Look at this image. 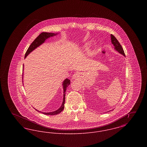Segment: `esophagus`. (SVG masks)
<instances>
[{
    "label": "esophagus",
    "mask_w": 147,
    "mask_h": 147,
    "mask_svg": "<svg viewBox=\"0 0 147 147\" xmlns=\"http://www.w3.org/2000/svg\"><path fill=\"white\" fill-rule=\"evenodd\" d=\"M79 77V73H76V74H74V75H73V79H77V78H78V77Z\"/></svg>",
    "instance_id": "34e87169"
}]
</instances>
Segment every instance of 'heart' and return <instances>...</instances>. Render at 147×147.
<instances>
[{"label": "heart", "mask_w": 147, "mask_h": 147, "mask_svg": "<svg viewBox=\"0 0 147 147\" xmlns=\"http://www.w3.org/2000/svg\"><path fill=\"white\" fill-rule=\"evenodd\" d=\"M89 47H90V45H89V44H88V45H86V49H89ZM95 49H95V51H97L98 49V47H96V48H95Z\"/></svg>", "instance_id": "b5f03b06"}]
</instances>
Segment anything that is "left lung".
<instances>
[{
  "mask_svg": "<svg viewBox=\"0 0 147 147\" xmlns=\"http://www.w3.org/2000/svg\"><path fill=\"white\" fill-rule=\"evenodd\" d=\"M111 42L112 44L114 46V49L117 51L119 53L122 55L123 56H125V54L124 52V51L122 47L121 46V45H120V43H119L118 40L116 39V38L113 36V35L111 34Z\"/></svg>",
  "mask_w": 147,
  "mask_h": 147,
  "instance_id": "obj_1",
  "label": "left lung"
}]
</instances>
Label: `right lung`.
I'll return each mask as SVG.
<instances>
[{
	"mask_svg": "<svg viewBox=\"0 0 147 147\" xmlns=\"http://www.w3.org/2000/svg\"><path fill=\"white\" fill-rule=\"evenodd\" d=\"M58 33H51V32H42L41 34L38 36L37 37H36V38L35 39V40L32 42V43L31 44V45L30 46V47H28V49L27 50L25 55V58L28 56V55L32 52L34 49H36V48H37L38 47H39L40 45H41L43 44L44 42H45V41L48 39L49 37H53L57 35H58ZM24 65H23V71H24ZM22 79H23V76H24V72L22 74ZM23 82V80H22ZM70 83V81L69 79L66 78L64 81L63 82V84H62V86H63V102L61 106V107L57 109L56 111H52V112H41V111H38L37 109H35L38 112H41L43 114L45 115H57L58 113H59L60 112H62L63 111L64 108V103H65V91H66V89L67 88L69 85Z\"/></svg>",
	"mask_w": 147,
	"mask_h": 147,
	"instance_id": "1",
	"label": "right lung"
}]
</instances>
